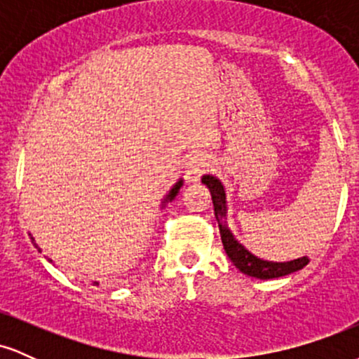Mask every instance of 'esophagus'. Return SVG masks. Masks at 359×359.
Wrapping results in <instances>:
<instances>
[{"label": "esophagus", "instance_id": "obj_1", "mask_svg": "<svg viewBox=\"0 0 359 359\" xmlns=\"http://www.w3.org/2000/svg\"><path fill=\"white\" fill-rule=\"evenodd\" d=\"M209 167H211V160H209L208 155L204 154L194 155L187 163L185 179H187V182H197Z\"/></svg>", "mask_w": 359, "mask_h": 359}]
</instances>
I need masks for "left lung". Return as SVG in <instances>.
<instances>
[{"label": "left lung", "mask_w": 359, "mask_h": 359, "mask_svg": "<svg viewBox=\"0 0 359 359\" xmlns=\"http://www.w3.org/2000/svg\"><path fill=\"white\" fill-rule=\"evenodd\" d=\"M203 184L209 189L212 197V205H214V216H216L217 224H219V233L222 246H224L226 255L233 262V265L236 266L241 273L248 275V277H255L259 280H270V278H278L283 275L294 273L309 263L307 257L290 259V262H269V259H262L255 257L253 253H250L240 241L234 238L231 229L226 224V212H228V204H226V191L224 185L217 177L214 175H203Z\"/></svg>", "instance_id": "left-lung-1"}]
</instances>
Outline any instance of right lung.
I'll list each match as a JSON object with an SVG mask.
<instances>
[{
	"mask_svg": "<svg viewBox=\"0 0 359 359\" xmlns=\"http://www.w3.org/2000/svg\"><path fill=\"white\" fill-rule=\"evenodd\" d=\"M182 184H184V180H182V179H179V180H177L174 187H172L170 191H168V194H167V196H165V199H163V203H162V208H163V205H165L167 203H172V201L175 199V196H177V194H179L180 187H182ZM32 240H34V238H32ZM34 241H35V240H34ZM34 245H35V248H39V245H36V243H34ZM39 250H40V248H39ZM50 262H52V259H50ZM94 283H96V285H97V282H94Z\"/></svg>",
	"mask_w": 359,
	"mask_h": 359,
	"instance_id": "1",
	"label": "right lung"
}]
</instances>
